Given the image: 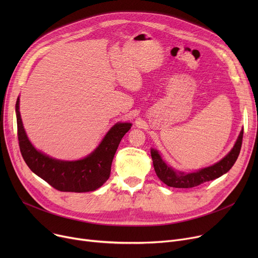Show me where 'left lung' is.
<instances>
[{
    "mask_svg": "<svg viewBox=\"0 0 258 258\" xmlns=\"http://www.w3.org/2000/svg\"><path fill=\"white\" fill-rule=\"evenodd\" d=\"M242 135L243 131L240 132L232 151L223 160H221L212 166L203 168L197 172L191 173L175 172L172 168H170L164 163V161L161 159L157 151L152 150L151 154L153 159V164L158 178L167 186L175 188H191L203 183H206L208 181H212L214 179L220 178L221 175L230 170V168L234 165L235 161L237 160L241 148Z\"/></svg>",
    "mask_w": 258,
    "mask_h": 258,
    "instance_id": "1",
    "label": "left lung"
}]
</instances>
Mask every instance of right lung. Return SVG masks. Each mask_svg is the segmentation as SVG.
<instances>
[{
	"label": "right lung",
	"mask_w": 258,
	"mask_h": 258,
	"mask_svg": "<svg viewBox=\"0 0 258 258\" xmlns=\"http://www.w3.org/2000/svg\"><path fill=\"white\" fill-rule=\"evenodd\" d=\"M16 103L18 139L20 151L28 167L59 191L88 192L96 190L110 178L111 166L124 135L131 123H117L108 132L100 145L87 158L78 161H58L36 151L25 133L19 107Z\"/></svg>",
	"instance_id": "right-lung-1"
}]
</instances>
